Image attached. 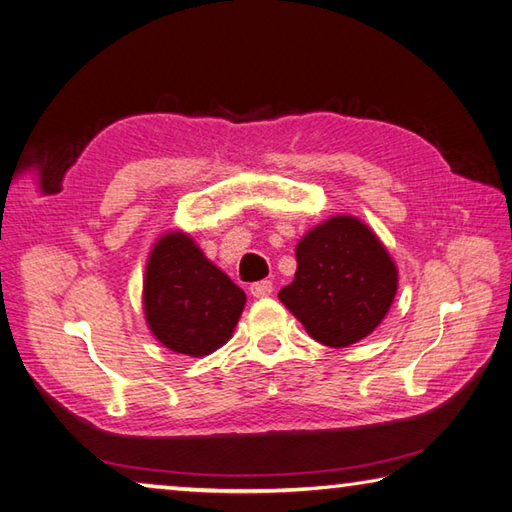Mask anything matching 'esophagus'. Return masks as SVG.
<instances>
[{
	"instance_id": "obj_1",
	"label": "esophagus",
	"mask_w": 512,
	"mask_h": 512,
	"mask_svg": "<svg viewBox=\"0 0 512 512\" xmlns=\"http://www.w3.org/2000/svg\"><path fill=\"white\" fill-rule=\"evenodd\" d=\"M271 293H273V282L271 280H262V282L250 284V295H253V297H268Z\"/></svg>"
}]
</instances>
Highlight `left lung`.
<instances>
[{"instance_id":"1","label":"left lung","mask_w":512,"mask_h":512,"mask_svg":"<svg viewBox=\"0 0 512 512\" xmlns=\"http://www.w3.org/2000/svg\"><path fill=\"white\" fill-rule=\"evenodd\" d=\"M295 280L280 300L313 340L349 347L367 338L389 311L398 271L378 237L353 217H331L295 248Z\"/></svg>"}]
</instances>
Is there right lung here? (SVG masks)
<instances>
[{
	"instance_id": "obj_1",
	"label": "right lung",
	"mask_w": 512,
	"mask_h": 512,
	"mask_svg": "<svg viewBox=\"0 0 512 512\" xmlns=\"http://www.w3.org/2000/svg\"><path fill=\"white\" fill-rule=\"evenodd\" d=\"M147 324L167 349L208 356L232 336L246 293L208 262L183 232H170L154 246L145 271Z\"/></svg>"
}]
</instances>
